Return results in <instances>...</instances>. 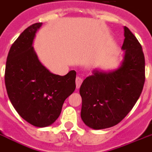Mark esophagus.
I'll use <instances>...</instances> for the list:
<instances>
[{"mask_svg": "<svg viewBox=\"0 0 152 152\" xmlns=\"http://www.w3.org/2000/svg\"><path fill=\"white\" fill-rule=\"evenodd\" d=\"M82 77H76V86H77V88L78 89L80 87V86H81V84H82Z\"/></svg>", "mask_w": 152, "mask_h": 152, "instance_id": "34e87169", "label": "esophagus"}]
</instances>
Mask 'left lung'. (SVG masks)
<instances>
[{"instance_id":"obj_1","label":"left lung","mask_w":152,"mask_h":152,"mask_svg":"<svg viewBox=\"0 0 152 152\" xmlns=\"http://www.w3.org/2000/svg\"><path fill=\"white\" fill-rule=\"evenodd\" d=\"M124 60L117 70H95L80 87L81 117L87 126L104 129L120 123L140 96L145 82V59L136 36L124 27Z\"/></svg>"}]
</instances>
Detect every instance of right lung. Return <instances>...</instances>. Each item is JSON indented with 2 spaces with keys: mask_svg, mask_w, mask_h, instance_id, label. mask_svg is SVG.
I'll return each mask as SVG.
<instances>
[{
  "mask_svg": "<svg viewBox=\"0 0 152 152\" xmlns=\"http://www.w3.org/2000/svg\"><path fill=\"white\" fill-rule=\"evenodd\" d=\"M43 23L27 28L12 43L7 57L4 82L19 115L36 127L49 126L59 116L63 104L76 88V71L60 76L39 62L32 43Z\"/></svg>",
  "mask_w": 152,
  "mask_h": 152,
  "instance_id": "right-lung-1",
  "label": "right lung"
}]
</instances>
